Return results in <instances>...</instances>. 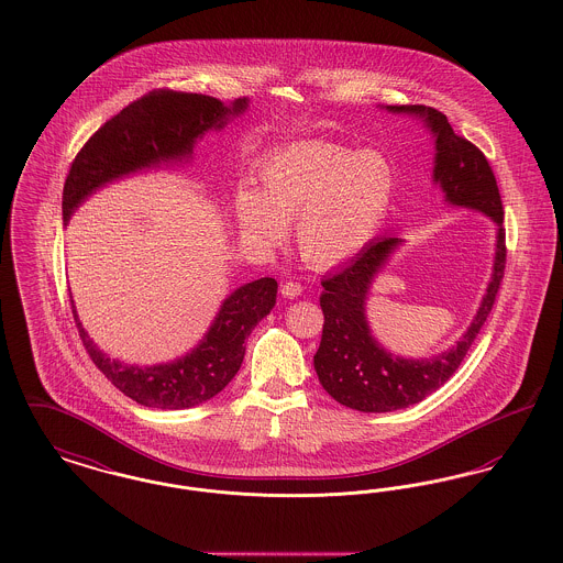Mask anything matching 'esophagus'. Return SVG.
Returning a JSON list of instances; mask_svg holds the SVG:
<instances>
[{
    "label": "esophagus",
    "mask_w": 563,
    "mask_h": 563,
    "mask_svg": "<svg viewBox=\"0 0 563 563\" xmlns=\"http://www.w3.org/2000/svg\"><path fill=\"white\" fill-rule=\"evenodd\" d=\"M280 294H283V297H287V299H295V297L303 294V287L299 283H295V280H287V283L280 285Z\"/></svg>",
    "instance_id": "obj_1"
}]
</instances>
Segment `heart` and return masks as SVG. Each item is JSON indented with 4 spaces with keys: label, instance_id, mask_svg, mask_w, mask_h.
<instances>
[{
    "label": "heart",
    "instance_id": "1",
    "mask_svg": "<svg viewBox=\"0 0 563 563\" xmlns=\"http://www.w3.org/2000/svg\"><path fill=\"white\" fill-rule=\"evenodd\" d=\"M260 189L241 181L232 217L242 241L274 246L295 223L299 255L335 268L361 255L382 232L397 198V170L382 152L327 141L285 145L260 164Z\"/></svg>",
    "mask_w": 563,
    "mask_h": 563
}]
</instances>
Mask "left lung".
I'll return each instance as SVG.
<instances>
[{
    "mask_svg": "<svg viewBox=\"0 0 563 563\" xmlns=\"http://www.w3.org/2000/svg\"><path fill=\"white\" fill-rule=\"evenodd\" d=\"M390 113H405L424 122L434 139L432 181L452 207L489 217L496 225L494 266L479 310L452 349L430 358H405L384 349L367 321V297L375 278L384 272L401 239L374 241L344 268L322 278L321 308L324 314L321 346L314 369L322 388L342 405L365 413L397 411L427 399L441 388L487 321L500 280L505 276L507 246L503 228V200L492 166L482 150L454 133L448 118L424 106H386Z\"/></svg>",
    "mask_w": 563,
    "mask_h": 563,
    "instance_id": "left-lung-1",
    "label": "left lung"
}]
</instances>
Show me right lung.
Masks as SVG:
<instances>
[{"label": "right lung", "mask_w": 563, "mask_h": 563, "mask_svg": "<svg viewBox=\"0 0 563 563\" xmlns=\"http://www.w3.org/2000/svg\"><path fill=\"white\" fill-rule=\"evenodd\" d=\"M249 109L242 97L230 106L207 95L154 90L113 115L92 134L69 168L63 188V221L97 189L141 170L191 161L198 139L221 131ZM278 283L260 278L228 295L209 331L188 354L158 365H129L88 338L71 299L74 319L92 363L133 401L156 409H188L219 395L239 374L244 342L276 303Z\"/></svg>", "instance_id": "1"}]
</instances>
